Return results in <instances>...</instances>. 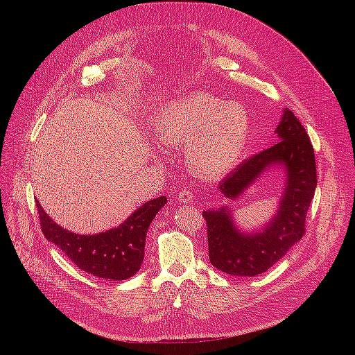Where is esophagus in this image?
<instances>
[{
    "label": "esophagus",
    "instance_id": "esophagus-1",
    "mask_svg": "<svg viewBox=\"0 0 355 355\" xmlns=\"http://www.w3.org/2000/svg\"><path fill=\"white\" fill-rule=\"evenodd\" d=\"M177 198H178V200L181 202V204H189V202H192V199H193V195H192L191 191L184 189V191H181V192L178 193Z\"/></svg>",
    "mask_w": 355,
    "mask_h": 355
}]
</instances>
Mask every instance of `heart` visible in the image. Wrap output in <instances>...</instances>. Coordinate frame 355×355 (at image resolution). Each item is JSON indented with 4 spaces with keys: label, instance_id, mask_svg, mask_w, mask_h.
Returning a JSON list of instances; mask_svg holds the SVG:
<instances>
[{
    "label": "heart",
    "instance_id": "obj_1",
    "mask_svg": "<svg viewBox=\"0 0 355 355\" xmlns=\"http://www.w3.org/2000/svg\"><path fill=\"white\" fill-rule=\"evenodd\" d=\"M250 128V115L241 104L198 91L162 108L153 135L167 146H185V160L198 175L218 178L239 164Z\"/></svg>",
    "mask_w": 355,
    "mask_h": 355
}]
</instances>
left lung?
<instances>
[{
  "label": "left lung",
  "mask_w": 355,
  "mask_h": 355,
  "mask_svg": "<svg viewBox=\"0 0 355 355\" xmlns=\"http://www.w3.org/2000/svg\"><path fill=\"white\" fill-rule=\"evenodd\" d=\"M279 141L243 162L218 185L229 200H239L266 173L284 175L277 211L259 227L245 230L234 219L233 207L204 211L208 223L209 260L218 270L236 277H256L278 263L305 233V219L318 184L311 139L286 108L275 129Z\"/></svg>",
  "instance_id": "8db88e82"
}]
</instances>
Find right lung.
Instances as JSON below:
<instances>
[{
    "label": "right lung",
    "instance_id": "obj_1",
    "mask_svg": "<svg viewBox=\"0 0 355 355\" xmlns=\"http://www.w3.org/2000/svg\"><path fill=\"white\" fill-rule=\"evenodd\" d=\"M166 204V196L155 198L133 211L116 227L95 234H80L58 225L36 199L44 237L81 271L111 281L128 279L140 270L147 229Z\"/></svg>",
    "mask_w": 355,
    "mask_h": 355
}]
</instances>
